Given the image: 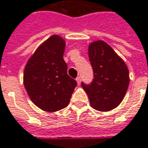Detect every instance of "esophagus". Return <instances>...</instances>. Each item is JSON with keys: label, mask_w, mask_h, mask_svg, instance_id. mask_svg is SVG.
Segmentation results:
<instances>
[{"label": "esophagus", "mask_w": 148, "mask_h": 148, "mask_svg": "<svg viewBox=\"0 0 148 148\" xmlns=\"http://www.w3.org/2000/svg\"><path fill=\"white\" fill-rule=\"evenodd\" d=\"M76 81H77V85H80V84H81V77H77Z\"/></svg>", "instance_id": "34e87169"}]
</instances>
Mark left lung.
Wrapping results in <instances>:
<instances>
[{
	"label": "left lung",
	"mask_w": 148,
	"mask_h": 148,
	"mask_svg": "<svg viewBox=\"0 0 148 148\" xmlns=\"http://www.w3.org/2000/svg\"><path fill=\"white\" fill-rule=\"evenodd\" d=\"M88 57L94 78L90 85L82 82V87L88 96L91 107L102 112L112 110L121 103L129 86L126 64L103 40L90 43Z\"/></svg>",
	"instance_id": "8db88e82"
}]
</instances>
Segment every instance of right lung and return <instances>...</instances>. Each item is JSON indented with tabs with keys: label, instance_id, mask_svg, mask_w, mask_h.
<instances>
[{
	"label": "right lung",
	"instance_id": "add662e5",
	"mask_svg": "<svg viewBox=\"0 0 148 148\" xmlns=\"http://www.w3.org/2000/svg\"><path fill=\"white\" fill-rule=\"evenodd\" d=\"M65 48L63 38L50 36L37 48L24 68L23 84L30 99L46 112L66 108L77 86L67 74Z\"/></svg>",
	"mask_w": 148,
	"mask_h": 148
}]
</instances>
